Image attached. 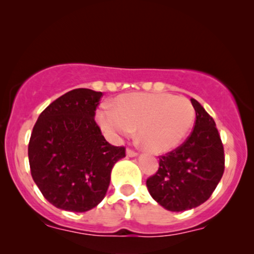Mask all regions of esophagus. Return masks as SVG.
<instances>
[{
  "label": "esophagus",
  "mask_w": 254,
  "mask_h": 254,
  "mask_svg": "<svg viewBox=\"0 0 254 254\" xmlns=\"http://www.w3.org/2000/svg\"><path fill=\"white\" fill-rule=\"evenodd\" d=\"M126 154H127V156H129V158H133V156L137 155V152L133 151V149H130V148H127L126 149Z\"/></svg>",
  "instance_id": "34e87169"
}]
</instances>
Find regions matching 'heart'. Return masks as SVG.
Instances as JSON below:
<instances>
[{
  "label": "heart",
  "instance_id": "obj_1",
  "mask_svg": "<svg viewBox=\"0 0 254 254\" xmlns=\"http://www.w3.org/2000/svg\"><path fill=\"white\" fill-rule=\"evenodd\" d=\"M195 111L189 99L167 93H128L102 106L96 120L109 139L120 140L137 127L143 145L153 153L172 151L193 126Z\"/></svg>",
  "mask_w": 254,
  "mask_h": 254
}]
</instances>
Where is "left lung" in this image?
Returning a JSON list of instances; mask_svg holds the SVG:
<instances>
[{"instance_id":"1","label":"left lung","mask_w":254,"mask_h":254,"mask_svg":"<svg viewBox=\"0 0 254 254\" xmlns=\"http://www.w3.org/2000/svg\"><path fill=\"white\" fill-rule=\"evenodd\" d=\"M195 124L183 145L159 156V170L146 181L152 198L172 212L194 208L207 200L224 174V146L213 118L195 99Z\"/></svg>"}]
</instances>
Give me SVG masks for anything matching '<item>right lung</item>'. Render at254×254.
<instances>
[{"label": "right lung", "mask_w": 254, "mask_h": 254, "mask_svg": "<svg viewBox=\"0 0 254 254\" xmlns=\"http://www.w3.org/2000/svg\"><path fill=\"white\" fill-rule=\"evenodd\" d=\"M101 92L77 88L64 94L40 114L28 145L30 173L55 207L86 212L107 193L124 146L106 141L94 118Z\"/></svg>", "instance_id": "add662e5"}]
</instances>
